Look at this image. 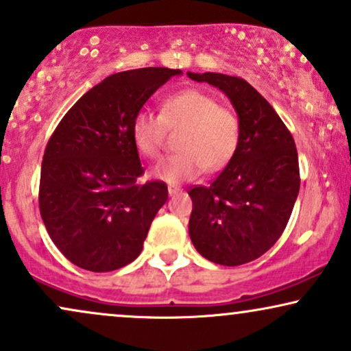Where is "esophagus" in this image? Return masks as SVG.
I'll list each match as a JSON object with an SVG mask.
<instances>
[{
  "label": "esophagus",
  "instance_id": "obj_1",
  "mask_svg": "<svg viewBox=\"0 0 351 351\" xmlns=\"http://www.w3.org/2000/svg\"><path fill=\"white\" fill-rule=\"evenodd\" d=\"M181 191L180 186H175V184H170L168 186V193H170V196H173V194H178Z\"/></svg>",
  "mask_w": 351,
  "mask_h": 351
}]
</instances>
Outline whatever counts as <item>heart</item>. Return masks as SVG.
<instances>
[{
	"label": "heart",
	"instance_id": "b5f03b06",
	"mask_svg": "<svg viewBox=\"0 0 351 351\" xmlns=\"http://www.w3.org/2000/svg\"><path fill=\"white\" fill-rule=\"evenodd\" d=\"M167 128H183L176 142L178 154L162 160L154 170L155 178L170 184L191 181L202 170H222L235 157L242 137L237 114L201 90H183L170 96L160 114L147 109L135 114L130 125L135 149L145 158H158Z\"/></svg>",
	"mask_w": 351,
	"mask_h": 351
}]
</instances>
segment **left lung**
I'll return each instance as SVG.
<instances>
[{"instance_id":"obj_1","label":"left lung","mask_w":351,"mask_h":351,"mask_svg":"<svg viewBox=\"0 0 351 351\" xmlns=\"http://www.w3.org/2000/svg\"><path fill=\"white\" fill-rule=\"evenodd\" d=\"M229 96L242 137L235 157L209 186L188 191L189 237L204 258L239 267L268 252L286 229L299 193L296 143L285 122L243 78L188 73Z\"/></svg>"}]
</instances>
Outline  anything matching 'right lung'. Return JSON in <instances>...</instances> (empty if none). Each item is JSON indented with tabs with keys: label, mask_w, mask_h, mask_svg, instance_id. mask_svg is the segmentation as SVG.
Wrapping results in <instances>:
<instances>
[{
	"label": "right lung",
	"mask_w": 351,
	"mask_h": 351,
	"mask_svg": "<svg viewBox=\"0 0 351 351\" xmlns=\"http://www.w3.org/2000/svg\"><path fill=\"white\" fill-rule=\"evenodd\" d=\"M181 70H128L91 88L58 122L42 158L39 209L52 242L88 271L119 269L141 255L163 181L138 183L143 168L130 135L145 101Z\"/></svg>",
	"instance_id": "add662e5"
}]
</instances>
